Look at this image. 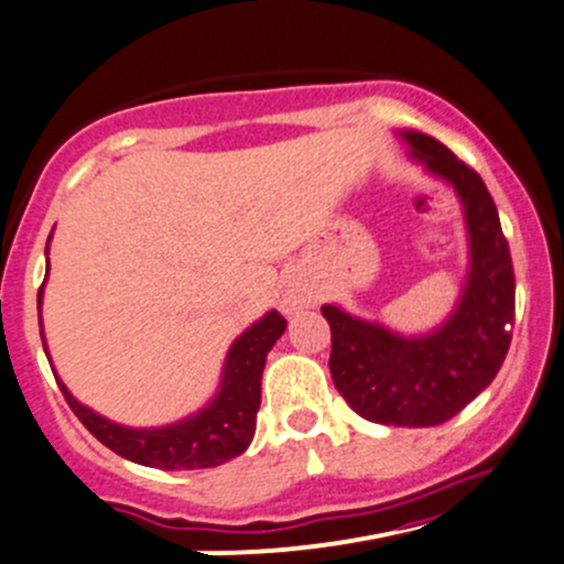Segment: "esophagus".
<instances>
[{"instance_id":"34e87169","label":"esophagus","mask_w":564,"mask_h":564,"mask_svg":"<svg viewBox=\"0 0 564 564\" xmlns=\"http://www.w3.org/2000/svg\"><path fill=\"white\" fill-rule=\"evenodd\" d=\"M304 304H310L307 296L300 294V291H289L286 300H283V310H286V312H294V310H302Z\"/></svg>"}]
</instances>
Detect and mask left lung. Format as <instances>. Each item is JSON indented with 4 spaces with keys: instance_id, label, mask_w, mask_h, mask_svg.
Instances as JSON below:
<instances>
[{
    "instance_id": "8db88e82",
    "label": "left lung",
    "mask_w": 564,
    "mask_h": 564,
    "mask_svg": "<svg viewBox=\"0 0 564 564\" xmlns=\"http://www.w3.org/2000/svg\"><path fill=\"white\" fill-rule=\"evenodd\" d=\"M412 154L457 188L470 230V275L436 334L402 338L325 304L330 378L357 415L429 429L463 412L497 378L512 341L514 270L497 205L480 175L425 133H404Z\"/></svg>"
}]
</instances>
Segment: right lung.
<instances>
[{
  "instance_id": "right-lung-1",
  "label": "right lung",
  "mask_w": 564,
  "mask_h": 564,
  "mask_svg": "<svg viewBox=\"0 0 564 564\" xmlns=\"http://www.w3.org/2000/svg\"><path fill=\"white\" fill-rule=\"evenodd\" d=\"M39 302H42V289H39ZM283 330H286V317L273 310L241 338H236L223 370L220 393L194 417L165 429L133 431L115 425L76 402L63 383L57 381V386L86 431L107 449L135 465L160 467V470H202L239 457L252 441L257 410H260L264 357Z\"/></svg>"
}]
</instances>
